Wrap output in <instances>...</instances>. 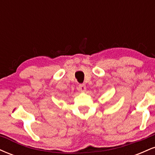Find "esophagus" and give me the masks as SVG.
I'll use <instances>...</instances> for the list:
<instances>
[{"label":"esophagus","instance_id":"obj_1","mask_svg":"<svg viewBox=\"0 0 155 155\" xmlns=\"http://www.w3.org/2000/svg\"><path fill=\"white\" fill-rule=\"evenodd\" d=\"M79 90L81 92L86 91L87 88H86V86H85V84H79Z\"/></svg>","mask_w":155,"mask_h":155}]
</instances>
